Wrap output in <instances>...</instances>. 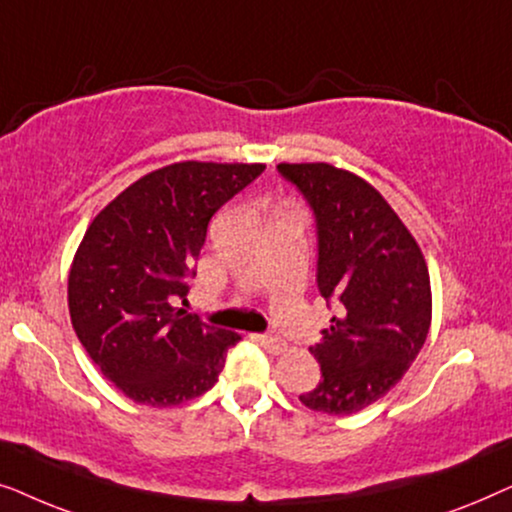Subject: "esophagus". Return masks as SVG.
<instances>
[{
  "mask_svg": "<svg viewBox=\"0 0 512 512\" xmlns=\"http://www.w3.org/2000/svg\"><path fill=\"white\" fill-rule=\"evenodd\" d=\"M258 342H261V345H263L265 349H270V352H275V354L284 352V349H286V340L279 338L277 333H263V335H258Z\"/></svg>",
  "mask_w": 512,
  "mask_h": 512,
  "instance_id": "1",
  "label": "esophagus"
}]
</instances>
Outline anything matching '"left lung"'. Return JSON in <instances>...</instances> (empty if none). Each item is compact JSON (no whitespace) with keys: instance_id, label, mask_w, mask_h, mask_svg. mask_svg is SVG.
Listing matches in <instances>:
<instances>
[{"instance_id":"left-lung-1","label":"left lung","mask_w":512,"mask_h":512,"mask_svg":"<svg viewBox=\"0 0 512 512\" xmlns=\"http://www.w3.org/2000/svg\"><path fill=\"white\" fill-rule=\"evenodd\" d=\"M312 209L317 289L338 317L310 347L321 382L300 403L354 415L382 398L417 359L431 326L429 268L387 200L326 163L277 165Z\"/></svg>"}]
</instances>
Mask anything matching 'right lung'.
<instances>
[{
  "label": "right lung",
  "mask_w": 512,
  "mask_h": 512,
  "mask_svg": "<svg viewBox=\"0 0 512 512\" xmlns=\"http://www.w3.org/2000/svg\"><path fill=\"white\" fill-rule=\"evenodd\" d=\"M265 165L186 163L146 174L83 235L69 272V314L90 359L125 396L151 408L198 398L219 382L240 335L177 310L212 216Z\"/></svg>",
  "instance_id": "right-lung-1"
}]
</instances>
